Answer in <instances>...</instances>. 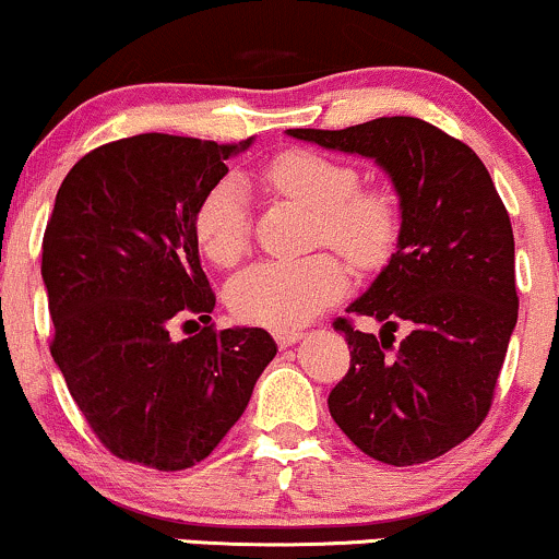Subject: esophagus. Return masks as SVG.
<instances>
[{
	"mask_svg": "<svg viewBox=\"0 0 559 559\" xmlns=\"http://www.w3.org/2000/svg\"><path fill=\"white\" fill-rule=\"evenodd\" d=\"M301 336H305V333H301V331H275V333H273L275 344H278L281 349H284V346H292V344H297Z\"/></svg>",
	"mask_w": 559,
	"mask_h": 559,
	"instance_id": "esophagus-1",
	"label": "esophagus"
}]
</instances>
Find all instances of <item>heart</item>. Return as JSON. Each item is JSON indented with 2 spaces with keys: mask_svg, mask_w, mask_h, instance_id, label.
Wrapping results in <instances>:
<instances>
[{
  "mask_svg": "<svg viewBox=\"0 0 559 559\" xmlns=\"http://www.w3.org/2000/svg\"><path fill=\"white\" fill-rule=\"evenodd\" d=\"M265 181L278 194L305 204L318 215L316 241L331 243L355 267L370 271L386 262L400 234L396 204L383 189H357L352 165L288 150L267 163ZM194 236L204 258L234 267L247 258L252 226L243 186L223 178L197 204ZM349 286L344 262L329 252L292 262H260L228 286L234 316L265 329H297L344 297Z\"/></svg>",
  "mask_w": 559,
  "mask_h": 559,
  "instance_id": "1",
  "label": "heart"
}]
</instances>
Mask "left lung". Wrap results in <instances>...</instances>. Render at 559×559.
<instances>
[{"mask_svg":"<svg viewBox=\"0 0 559 559\" xmlns=\"http://www.w3.org/2000/svg\"><path fill=\"white\" fill-rule=\"evenodd\" d=\"M286 133L373 159L400 197L396 252L346 310L383 323L381 338L333 323L352 365L331 418L386 465L441 457L484 423L518 323L515 239L489 170L463 141L404 115ZM396 328L408 336L394 347Z\"/></svg>","mask_w":559,"mask_h":559,"instance_id":"obj_1","label":"left lung"}]
</instances>
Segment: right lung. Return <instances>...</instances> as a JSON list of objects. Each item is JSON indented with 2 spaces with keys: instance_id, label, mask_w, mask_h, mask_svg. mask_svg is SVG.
<instances>
[{
  "instance_id": "obj_1",
  "label": "right lung",
  "mask_w": 559,
  "mask_h": 559,
  "mask_svg": "<svg viewBox=\"0 0 559 559\" xmlns=\"http://www.w3.org/2000/svg\"><path fill=\"white\" fill-rule=\"evenodd\" d=\"M249 146L139 133L88 152L57 191L41 243L52 357L96 439L128 463L207 457L278 352L262 329L170 336L213 312L194 213Z\"/></svg>"
}]
</instances>
